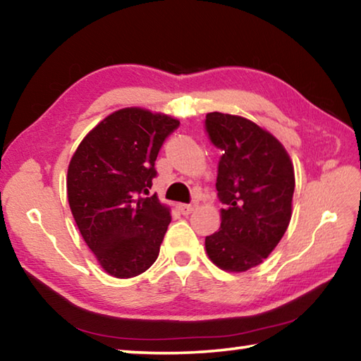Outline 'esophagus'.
Segmentation results:
<instances>
[{"instance_id": "34e87169", "label": "esophagus", "mask_w": 361, "mask_h": 361, "mask_svg": "<svg viewBox=\"0 0 361 361\" xmlns=\"http://www.w3.org/2000/svg\"><path fill=\"white\" fill-rule=\"evenodd\" d=\"M195 207H197V202H191V204H178L176 205V209L180 210L181 215H189V213H192L195 210Z\"/></svg>"}]
</instances>
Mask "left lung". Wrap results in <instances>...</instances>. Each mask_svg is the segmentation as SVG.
I'll return each instance as SVG.
<instances>
[{
  "instance_id": "1",
  "label": "left lung",
  "mask_w": 361,
  "mask_h": 361,
  "mask_svg": "<svg viewBox=\"0 0 361 361\" xmlns=\"http://www.w3.org/2000/svg\"><path fill=\"white\" fill-rule=\"evenodd\" d=\"M205 132L223 151L216 191L224 205L221 226L205 237V250L223 271L245 272L261 264L291 219L295 170L282 143L255 122L209 113Z\"/></svg>"
}]
</instances>
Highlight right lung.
Here are the masks:
<instances>
[{"label": "right lung", "mask_w": 361, "mask_h": 361, "mask_svg": "<svg viewBox=\"0 0 361 361\" xmlns=\"http://www.w3.org/2000/svg\"><path fill=\"white\" fill-rule=\"evenodd\" d=\"M180 121L143 108L114 111L73 154L66 192L84 242L109 276H140L157 259L170 212L157 195L143 197L154 162Z\"/></svg>", "instance_id": "add662e5"}]
</instances>
